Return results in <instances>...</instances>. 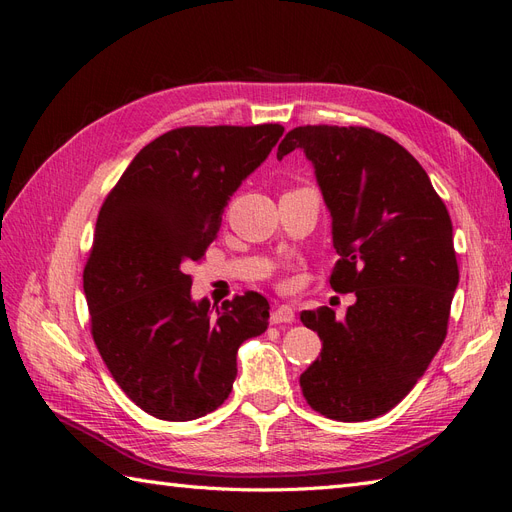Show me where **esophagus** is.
<instances>
[{
  "label": "esophagus",
  "mask_w": 512,
  "mask_h": 512,
  "mask_svg": "<svg viewBox=\"0 0 512 512\" xmlns=\"http://www.w3.org/2000/svg\"><path fill=\"white\" fill-rule=\"evenodd\" d=\"M271 322L273 324H282V322H294V312L290 305H280L271 312Z\"/></svg>",
  "instance_id": "34e87169"
}]
</instances>
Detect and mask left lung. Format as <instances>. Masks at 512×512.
Wrapping results in <instances>:
<instances>
[{"label": "left lung", "instance_id": "1", "mask_svg": "<svg viewBox=\"0 0 512 512\" xmlns=\"http://www.w3.org/2000/svg\"><path fill=\"white\" fill-rule=\"evenodd\" d=\"M294 149L314 166L331 213V288L356 294L342 320L331 307L301 314L322 352L299 382L316 412L371 421L412 391L446 337L459 284L451 215L423 166L380 132L301 126L277 160Z\"/></svg>", "mask_w": 512, "mask_h": 512}]
</instances>
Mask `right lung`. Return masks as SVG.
<instances>
[{"label":"right lung","mask_w":512,"mask_h":512,"mask_svg":"<svg viewBox=\"0 0 512 512\" xmlns=\"http://www.w3.org/2000/svg\"><path fill=\"white\" fill-rule=\"evenodd\" d=\"M282 134L280 123L170 130L136 153L100 209L83 273L91 333L121 391L162 421L220 408L239 346L269 327L262 294L213 312L192 299L183 267L205 256L230 196Z\"/></svg>","instance_id":"obj_1"}]
</instances>
